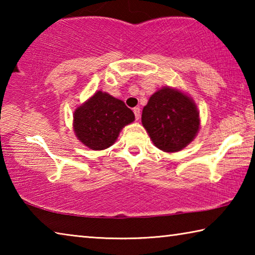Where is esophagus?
<instances>
[{"label":"esophagus","mask_w":255,"mask_h":255,"mask_svg":"<svg viewBox=\"0 0 255 255\" xmlns=\"http://www.w3.org/2000/svg\"><path fill=\"white\" fill-rule=\"evenodd\" d=\"M132 111H133V114H135L136 120L139 119V117H140V109H139V107H135V108H133V109H132Z\"/></svg>","instance_id":"esophagus-1"}]
</instances>
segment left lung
<instances>
[{
  "mask_svg": "<svg viewBox=\"0 0 255 255\" xmlns=\"http://www.w3.org/2000/svg\"><path fill=\"white\" fill-rule=\"evenodd\" d=\"M141 123L157 148L173 153L193 140L200 120L191 99L178 90L164 88L149 98Z\"/></svg>",
  "mask_w": 255,
  "mask_h": 255,
  "instance_id": "left-lung-1",
  "label": "left lung"
}]
</instances>
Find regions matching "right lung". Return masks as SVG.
Wrapping results in <instances>:
<instances>
[{"label":"right lung","instance_id":"1","mask_svg":"<svg viewBox=\"0 0 255 255\" xmlns=\"http://www.w3.org/2000/svg\"><path fill=\"white\" fill-rule=\"evenodd\" d=\"M133 119V112L122 100L99 91L74 112V131L89 148L101 150L114 144Z\"/></svg>","mask_w":255,"mask_h":255}]
</instances>
